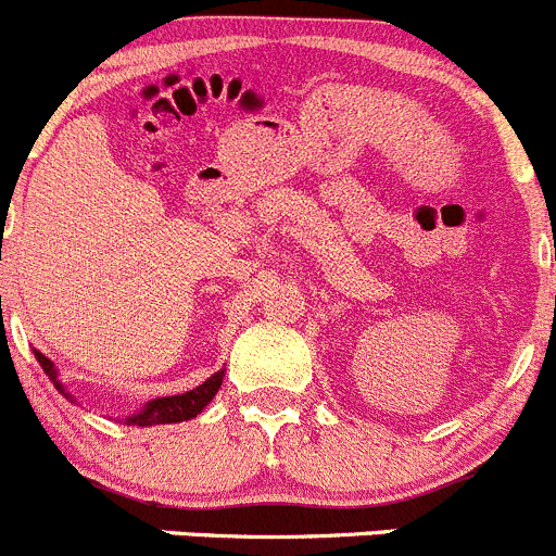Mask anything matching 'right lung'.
Instances as JSON below:
<instances>
[{"label":"right lung","instance_id":"right-lung-1","mask_svg":"<svg viewBox=\"0 0 556 556\" xmlns=\"http://www.w3.org/2000/svg\"><path fill=\"white\" fill-rule=\"evenodd\" d=\"M35 356H37V362H40L42 370H46V376L53 381V387H56L59 392L70 400V403H75V394L67 392V387L59 381V370L53 367V362L48 359L46 354H40V351H35ZM222 381H224V370H218V372H213L205 383H200L197 389H191V392L173 394V397L148 400V403L142 405L137 414L126 416L124 425L153 427V425H178V421L194 419V416H200L202 410L207 408V403L216 397L218 389H222Z\"/></svg>","mask_w":556,"mask_h":556}]
</instances>
